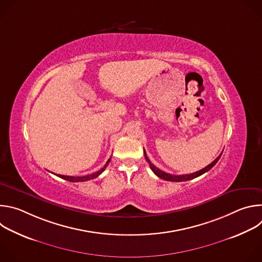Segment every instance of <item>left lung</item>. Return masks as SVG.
Returning <instances> with one entry per match:
<instances>
[{
	"label": "left lung",
	"instance_id": "left-lung-1",
	"mask_svg": "<svg viewBox=\"0 0 262 262\" xmlns=\"http://www.w3.org/2000/svg\"><path fill=\"white\" fill-rule=\"evenodd\" d=\"M223 154V152H222ZM222 154L211 163V164H209L208 166H206L205 168H203L202 170H200V171H197V172H195V173H191V174H185V175H172V174H169V173H166V172H164V171H162V170H160L159 168H157L150 161H149V159H148V157L146 156V151L144 150V156H145V159H146V161H147V163L149 164V167H150V169L152 170V172L157 175V176H159L160 178H162V179H164V180H168V181H176V182H178V181H186V180H191V179H193V178H196V177H198V176H200V175H202V174H204L205 172H207V171H209L216 163H217V161L220 160V158H221V156H222Z\"/></svg>",
	"mask_w": 262,
	"mask_h": 262
}]
</instances>
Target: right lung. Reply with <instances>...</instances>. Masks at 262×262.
Masks as SVG:
<instances>
[{"label": "right lung", "mask_w": 262, "mask_h": 262, "mask_svg": "<svg viewBox=\"0 0 262 262\" xmlns=\"http://www.w3.org/2000/svg\"><path fill=\"white\" fill-rule=\"evenodd\" d=\"M111 162V158L107 160L106 164L104 165V167H102L100 170H98L97 172L93 173V174H90V175H85V176H66V175H60L58 174L57 176L65 179V180H68V181H71V182H81V181H87V180H90V179H93V178H96L97 176H99L103 171L104 169L107 167L108 163Z\"/></svg>", "instance_id": "1"}]
</instances>
